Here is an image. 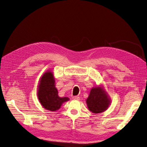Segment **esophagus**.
I'll list each match as a JSON object with an SVG mask.
<instances>
[{"instance_id": "1", "label": "esophagus", "mask_w": 147, "mask_h": 147, "mask_svg": "<svg viewBox=\"0 0 147 147\" xmlns=\"http://www.w3.org/2000/svg\"><path fill=\"white\" fill-rule=\"evenodd\" d=\"M72 98L74 100H80V97L78 96H73Z\"/></svg>"}]
</instances>
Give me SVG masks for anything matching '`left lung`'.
Here are the masks:
<instances>
[{
  "label": "left lung",
  "mask_w": 147,
  "mask_h": 147,
  "mask_svg": "<svg viewBox=\"0 0 147 147\" xmlns=\"http://www.w3.org/2000/svg\"><path fill=\"white\" fill-rule=\"evenodd\" d=\"M86 102L88 109L94 113L105 112L111 102L109 94L102 86L92 88Z\"/></svg>",
  "instance_id": "obj_1"
}]
</instances>
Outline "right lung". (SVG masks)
<instances>
[{
  "label": "right lung",
  "instance_id": "1",
  "mask_svg": "<svg viewBox=\"0 0 147 147\" xmlns=\"http://www.w3.org/2000/svg\"><path fill=\"white\" fill-rule=\"evenodd\" d=\"M37 96L43 107L52 112L59 110L64 102L69 100V97L58 96L54 75L50 70L44 74L40 80Z\"/></svg>",
  "mask_w": 147,
  "mask_h": 147
}]
</instances>
